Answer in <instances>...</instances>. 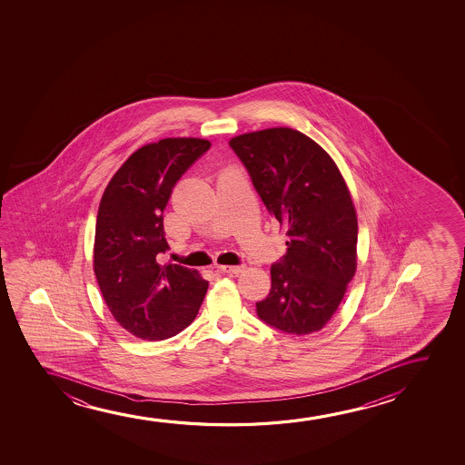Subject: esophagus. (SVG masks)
Masks as SVG:
<instances>
[{
  "label": "esophagus",
  "instance_id": "obj_1",
  "mask_svg": "<svg viewBox=\"0 0 465 465\" xmlns=\"http://www.w3.org/2000/svg\"><path fill=\"white\" fill-rule=\"evenodd\" d=\"M244 268H246L244 265H219L217 270L223 272V273L238 274L244 272Z\"/></svg>",
  "mask_w": 465,
  "mask_h": 465
}]
</instances>
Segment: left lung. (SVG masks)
<instances>
[{
    "mask_svg": "<svg viewBox=\"0 0 465 465\" xmlns=\"http://www.w3.org/2000/svg\"><path fill=\"white\" fill-rule=\"evenodd\" d=\"M240 157L268 213L286 229L287 252L272 265L259 318L292 335L324 327L357 268V216L337 163L316 141L289 127L238 134Z\"/></svg>",
    "mask_w": 465,
    "mask_h": 465,
    "instance_id": "1",
    "label": "left lung"
}]
</instances>
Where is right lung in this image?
<instances>
[{
	"instance_id": "obj_1",
	"label": "right lung",
	"mask_w": 465,
	"mask_h": 465,
	"mask_svg": "<svg viewBox=\"0 0 465 465\" xmlns=\"http://www.w3.org/2000/svg\"><path fill=\"white\" fill-rule=\"evenodd\" d=\"M200 138H165L140 147L103 192L94 272L115 321L141 340H165L197 316L208 281L197 270L160 265L165 252L163 210L173 187L210 149Z\"/></svg>"
}]
</instances>
